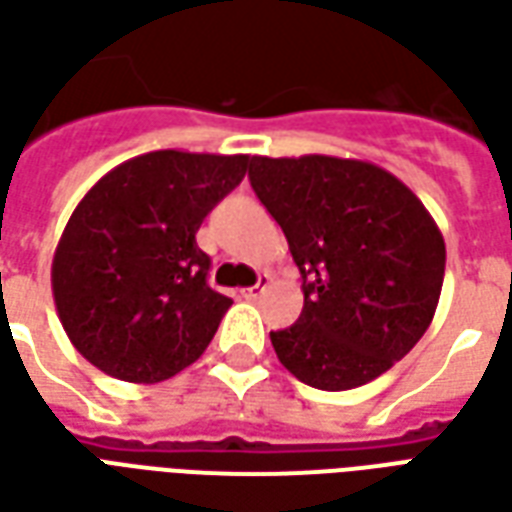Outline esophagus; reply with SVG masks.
<instances>
[{
	"label": "esophagus",
	"instance_id": "1",
	"mask_svg": "<svg viewBox=\"0 0 512 512\" xmlns=\"http://www.w3.org/2000/svg\"><path fill=\"white\" fill-rule=\"evenodd\" d=\"M268 282H271V277H268V274H260L252 288L241 290V296H244V299H257V296H260V293L268 288Z\"/></svg>",
	"mask_w": 512,
	"mask_h": 512
}]
</instances>
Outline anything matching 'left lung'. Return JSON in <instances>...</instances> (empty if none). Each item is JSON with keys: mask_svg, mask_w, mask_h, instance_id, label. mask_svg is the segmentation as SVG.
I'll return each instance as SVG.
<instances>
[{"mask_svg": "<svg viewBox=\"0 0 512 512\" xmlns=\"http://www.w3.org/2000/svg\"><path fill=\"white\" fill-rule=\"evenodd\" d=\"M249 183L301 271L304 310L271 332L279 362L315 389L373 381L428 332L444 238L414 191L356 158L252 156Z\"/></svg>", "mask_w": 512, "mask_h": 512, "instance_id": "1", "label": "left lung"}]
</instances>
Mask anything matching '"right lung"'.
Listing matches in <instances>:
<instances>
[{"label": "right lung", "instance_id": "right-lung-1", "mask_svg": "<svg viewBox=\"0 0 512 512\" xmlns=\"http://www.w3.org/2000/svg\"><path fill=\"white\" fill-rule=\"evenodd\" d=\"M249 156L153 150L123 161L65 224L51 290L73 348L131 384L194 365L233 301L208 285L197 230L244 180Z\"/></svg>", "mask_w": 512, "mask_h": 512}]
</instances>
